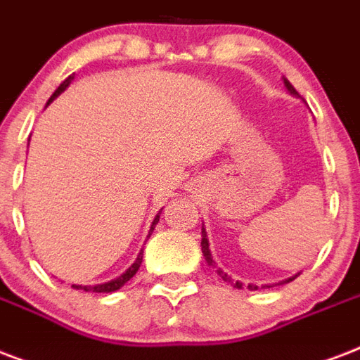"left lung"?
<instances>
[{
	"label": "left lung",
	"instance_id": "obj_1",
	"mask_svg": "<svg viewBox=\"0 0 360 360\" xmlns=\"http://www.w3.org/2000/svg\"><path fill=\"white\" fill-rule=\"evenodd\" d=\"M283 84H285V88H287V90H289V94H291V96L300 97V96H299V91L295 90V88H293V86H291V82H289V80L283 79ZM200 236H202V240H200V248H202V255H205L206 263L210 264V266H216V263H214V259H212L210 248H208V238H206L205 225H202V231H200ZM216 272H218V276H219V278H221V280H224V281H227V283H231V285L236 287V289H242V283H240V281H235V280H233V278H231V276L227 274V272H224V270H221V269H218V270H216ZM297 276H299V274H297ZM297 276H293V278H289V280H285V281H281V283H287V281H293L295 278H297ZM264 287H270V285H264ZM248 289H252V291H255V289H257V285H253V283H250V285H248Z\"/></svg>",
	"mask_w": 360,
	"mask_h": 360
}]
</instances>
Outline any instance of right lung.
I'll list each match as a JSON object with an SVG mask.
<instances>
[{
    "label": "right lung",
    "instance_id": "obj_1",
    "mask_svg": "<svg viewBox=\"0 0 360 360\" xmlns=\"http://www.w3.org/2000/svg\"><path fill=\"white\" fill-rule=\"evenodd\" d=\"M73 77H75V73L71 75V77H67V79L63 80V82H61L60 86H58V90H56L54 94L50 96L49 103L54 101L56 97L60 96L61 91L65 90L67 86L71 84V80H73ZM49 103H46V105H49ZM160 214H161V212H160ZM160 214H158V216H155L154 221H152V227H150V235H152V231H154L155 224L160 221ZM150 235H148V236H150ZM141 263H142V252L139 253V255H136V261H135V263L131 264L129 269L125 270L124 274L120 276V278H116V280L105 281V283H99V285H71V287H75V289H82V291H91V293H112V291H118L120 287L124 285V283H127V281H129L131 278H133V276L136 274V270H139V266H141Z\"/></svg>",
    "mask_w": 360,
    "mask_h": 360
}]
</instances>
